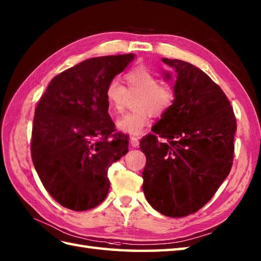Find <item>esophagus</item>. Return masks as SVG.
<instances>
[{"instance_id":"34e87169","label":"esophagus","mask_w":261,"mask_h":261,"mask_svg":"<svg viewBox=\"0 0 261 261\" xmlns=\"http://www.w3.org/2000/svg\"><path fill=\"white\" fill-rule=\"evenodd\" d=\"M130 143H131V146L134 147V148H138L139 147V138H137V137H132L131 139H130Z\"/></svg>"}]
</instances>
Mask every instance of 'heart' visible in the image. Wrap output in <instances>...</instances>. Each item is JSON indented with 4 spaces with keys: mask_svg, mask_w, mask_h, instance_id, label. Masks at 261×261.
Listing matches in <instances>:
<instances>
[{
    "mask_svg": "<svg viewBox=\"0 0 261 261\" xmlns=\"http://www.w3.org/2000/svg\"><path fill=\"white\" fill-rule=\"evenodd\" d=\"M126 88L119 80H112L107 87L105 96L112 114H121L127 96L138 97L136 111L121 118L116 126L126 135H140L148 125L151 114L163 115L175 102L173 87L162 84L159 77L145 66L130 70L125 75Z\"/></svg>",
    "mask_w": 261,
    "mask_h": 261,
    "instance_id": "b5f03b06",
    "label": "heart"
}]
</instances>
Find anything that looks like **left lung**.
Masks as SVG:
<instances>
[{"instance_id":"obj_1","label":"left lung","mask_w":261,"mask_h":261,"mask_svg":"<svg viewBox=\"0 0 261 261\" xmlns=\"http://www.w3.org/2000/svg\"><path fill=\"white\" fill-rule=\"evenodd\" d=\"M174 68L175 102L140 141L148 203L169 218L202 208L228 177L237 121L228 97L203 70L179 59L162 58ZM169 80L170 74L165 73ZM166 141L159 143L156 136Z\"/></svg>"}]
</instances>
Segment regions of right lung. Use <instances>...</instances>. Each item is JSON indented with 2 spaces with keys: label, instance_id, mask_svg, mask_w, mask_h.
<instances>
[{
  "label": "right lung",
  "instance_id": "add662e5",
  "mask_svg": "<svg viewBox=\"0 0 261 261\" xmlns=\"http://www.w3.org/2000/svg\"><path fill=\"white\" fill-rule=\"evenodd\" d=\"M134 59V54L86 59L55 76L37 105L32 163L47 192L65 207L86 211L101 204L110 188L109 167L129 150L126 136L112 135L105 92Z\"/></svg>",
  "mask_w": 261,
  "mask_h": 261
}]
</instances>
